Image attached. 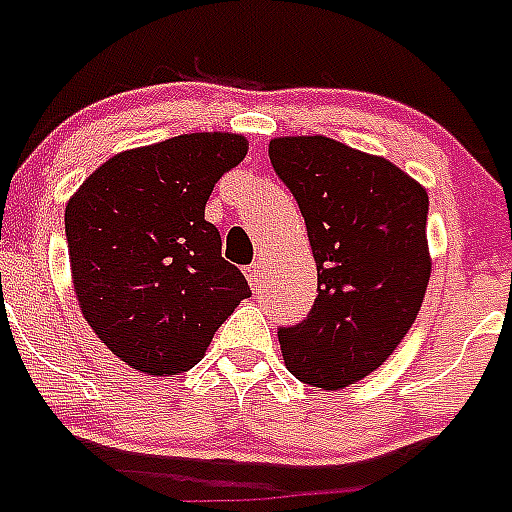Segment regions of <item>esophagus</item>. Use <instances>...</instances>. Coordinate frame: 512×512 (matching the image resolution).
Wrapping results in <instances>:
<instances>
[{
    "label": "esophagus",
    "mask_w": 512,
    "mask_h": 512,
    "mask_svg": "<svg viewBox=\"0 0 512 512\" xmlns=\"http://www.w3.org/2000/svg\"><path fill=\"white\" fill-rule=\"evenodd\" d=\"M246 277H248V284H251V287H259V284H261V264H259V261H253V264L248 266Z\"/></svg>",
    "instance_id": "34e87169"
}]
</instances>
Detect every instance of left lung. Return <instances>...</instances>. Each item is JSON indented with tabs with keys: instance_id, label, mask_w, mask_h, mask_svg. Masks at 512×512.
<instances>
[{
	"instance_id": "left-lung-1",
	"label": "left lung",
	"mask_w": 512,
	"mask_h": 512,
	"mask_svg": "<svg viewBox=\"0 0 512 512\" xmlns=\"http://www.w3.org/2000/svg\"><path fill=\"white\" fill-rule=\"evenodd\" d=\"M269 158L318 266L307 318L279 328L284 364L300 382L341 390L372 374L418 318L431 277L428 194L387 158L325 135L274 138Z\"/></svg>"
}]
</instances>
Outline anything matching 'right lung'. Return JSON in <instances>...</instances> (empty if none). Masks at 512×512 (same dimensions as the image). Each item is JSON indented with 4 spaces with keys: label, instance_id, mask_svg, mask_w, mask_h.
Masks as SVG:
<instances>
[{
    "label": "right lung",
    "instance_id": "obj_1",
    "mask_svg": "<svg viewBox=\"0 0 512 512\" xmlns=\"http://www.w3.org/2000/svg\"><path fill=\"white\" fill-rule=\"evenodd\" d=\"M248 140L189 133L104 161L66 205L74 292L99 341L143 374L200 364L215 330L251 297L205 220L217 179Z\"/></svg>",
    "mask_w": 512,
    "mask_h": 512
}]
</instances>
